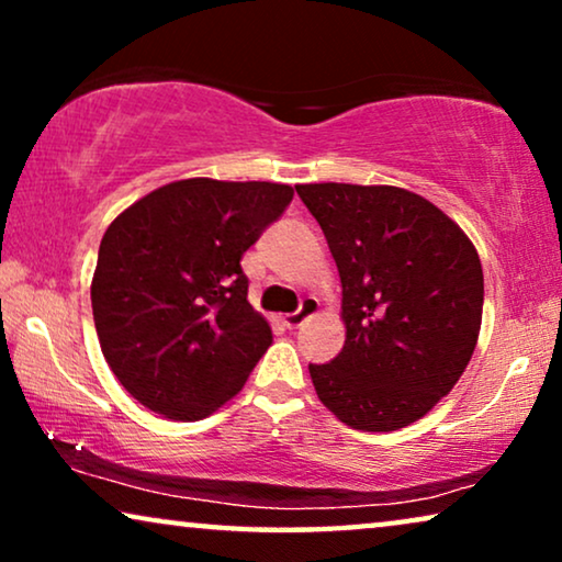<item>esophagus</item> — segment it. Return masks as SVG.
Masks as SVG:
<instances>
[{
    "instance_id": "obj_1",
    "label": "esophagus",
    "mask_w": 562,
    "mask_h": 562,
    "mask_svg": "<svg viewBox=\"0 0 562 562\" xmlns=\"http://www.w3.org/2000/svg\"><path fill=\"white\" fill-rule=\"evenodd\" d=\"M319 312V302L317 299H312V296H306V299H302V304H299V310L294 312V314H289L286 319V327H291V329H296V327H302L306 319L310 317H314V314Z\"/></svg>"
}]
</instances>
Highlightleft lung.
I'll list each match as a JSON object with an SVG mask.
<instances>
[{"mask_svg": "<svg viewBox=\"0 0 562 562\" xmlns=\"http://www.w3.org/2000/svg\"><path fill=\"white\" fill-rule=\"evenodd\" d=\"M342 281L345 345L310 363L319 402L366 432L432 409L463 375L483 312L479 252L432 202L398 187H296Z\"/></svg>", "mask_w": 562, "mask_h": 562, "instance_id": "left-lung-1", "label": "left lung"}]
</instances>
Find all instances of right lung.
Wrapping results in <instances>:
<instances>
[{
  "instance_id": "add662e5",
  "label": "right lung",
  "mask_w": 562,
  "mask_h": 562,
  "mask_svg": "<svg viewBox=\"0 0 562 562\" xmlns=\"http://www.w3.org/2000/svg\"><path fill=\"white\" fill-rule=\"evenodd\" d=\"M291 199L286 183L187 179L106 227L91 281L99 345L150 412L194 422L245 386L273 335L240 258Z\"/></svg>"
}]
</instances>
